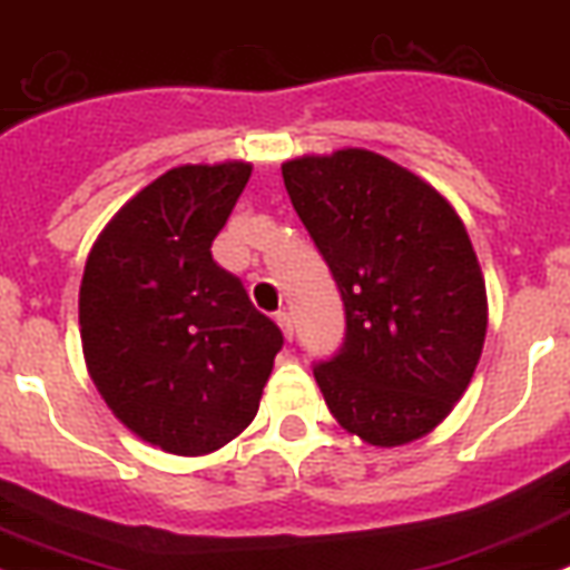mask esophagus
<instances>
[{
  "instance_id": "34e87169",
  "label": "esophagus",
  "mask_w": 570,
  "mask_h": 570,
  "mask_svg": "<svg viewBox=\"0 0 570 570\" xmlns=\"http://www.w3.org/2000/svg\"><path fill=\"white\" fill-rule=\"evenodd\" d=\"M276 325L282 328L285 340H294V317H291L288 311H279V314H276Z\"/></svg>"
}]
</instances>
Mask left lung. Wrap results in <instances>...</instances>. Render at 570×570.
Returning <instances> with one entry per match:
<instances>
[{
  "instance_id": "left-lung-1",
  "label": "left lung",
  "mask_w": 570,
  "mask_h": 570,
  "mask_svg": "<svg viewBox=\"0 0 570 570\" xmlns=\"http://www.w3.org/2000/svg\"><path fill=\"white\" fill-rule=\"evenodd\" d=\"M282 178L343 296V348L314 366L328 410L372 446L424 438L466 392L488 334L464 222L421 175L368 149L285 160Z\"/></svg>"
}]
</instances>
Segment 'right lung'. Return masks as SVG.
<instances>
[{
    "label": "right lung",
    "instance_id": "obj_1",
    "mask_svg": "<svg viewBox=\"0 0 570 570\" xmlns=\"http://www.w3.org/2000/svg\"><path fill=\"white\" fill-rule=\"evenodd\" d=\"M247 160L173 167L111 216L80 282V340L97 392L126 430L173 455H207L256 417L276 323L210 245Z\"/></svg>",
    "mask_w": 570,
    "mask_h": 570
}]
</instances>
